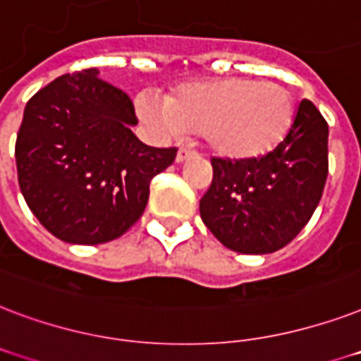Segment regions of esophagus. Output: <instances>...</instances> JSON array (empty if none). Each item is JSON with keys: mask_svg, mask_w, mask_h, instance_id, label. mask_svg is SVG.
<instances>
[{"mask_svg": "<svg viewBox=\"0 0 361 361\" xmlns=\"http://www.w3.org/2000/svg\"><path fill=\"white\" fill-rule=\"evenodd\" d=\"M192 156H195L194 150H188V149H178V152H177V161H178V164H183V161L190 160V158H192Z\"/></svg>", "mask_w": 361, "mask_h": 361, "instance_id": "esophagus-1", "label": "esophagus"}]
</instances>
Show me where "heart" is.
Here are the masks:
<instances>
[{
    "mask_svg": "<svg viewBox=\"0 0 361 361\" xmlns=\"http://www.w3.org/2000/svg\"><path fill=\"white\" fill-rule=\"evenodd\" d=\"M137 113L161 133L200 131L216 154L258 158L276 149L295 118L294 96L276 82L228 77L184 85L166 99L145 92Z\"/></svg>",
    "mask_w": 361,
    "mask_h": 361,
    "instance_id": "1",
    "label": "heart"
}]
</instances>
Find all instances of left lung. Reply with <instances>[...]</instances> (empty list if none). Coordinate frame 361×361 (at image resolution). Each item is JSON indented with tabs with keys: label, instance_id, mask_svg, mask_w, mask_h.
I'll return each instance as SVG.
<instances>
[{
	"label": "left lung",
	"instance_id": "obj_1",
	"mask_svg": "<svg viewBox=\"0 0 361 361\" xmlns=\"http://www.w3.org/2000/svg\"><path fill=\"white\" fill-rule=\"evenodd\" d=\"M212 183L200 201L205 226L224 247L269 254L311 220L328 177V122L303 99L292 130L271 152L248 160L212 158Z\"/></svg>",
	"mask_w": 361,
	"mask_h": 361
}]
</instances>
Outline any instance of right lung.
Returning <instances> with one entry per match:
<instances>
[{
  "label": "right lung",
  "mask_w": 361,
  "mask_h": 361,
  "mask_svg": "<svg viewBox=\"0 0 361 361\" xmlns=\"http://www.w3.org/2000/svg\"><path fill=\"white\" fill-rule=\"evenodd\" d=\"M135 124L128 94L94 67L61 75L27 102L15 147L18 184L52 235L99 245L141 219L150 180L177 149L147 147L133 135Z\"/></svg>",
  "instance_id": "right-lung-1"
}]
</instances>
